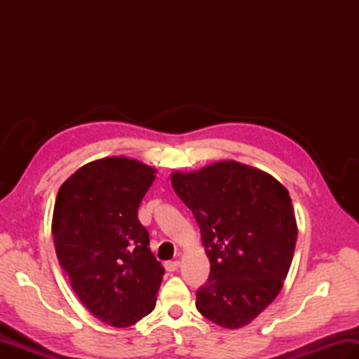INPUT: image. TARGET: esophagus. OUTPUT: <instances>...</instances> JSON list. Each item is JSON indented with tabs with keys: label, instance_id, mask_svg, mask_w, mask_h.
I'll use <instances>...</instances> for the list:
<instances>
[{
	"label": "esophagus",
	"instance_id": "1",
	"mask_svg": "<svg viewBox=\"0 0 359 359\" xmlns=\"http://www.w3.org/2000/svg\"><path fill=\"white\" fill-rule=\"evenodd\" d=\"M180 266V262L179 261H172V262H166L165 264V269L168 270V271H177V269Z\"/></svg>",
	"mask_w": 359,
	"mask_h": 359
}]
</instances>
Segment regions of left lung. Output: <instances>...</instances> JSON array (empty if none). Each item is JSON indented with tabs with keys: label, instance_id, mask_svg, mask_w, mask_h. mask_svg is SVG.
<instances>
[{
	"label": "left lung",
	"instance_id": "1",
	"mask_svg": "<svg viewBox=\"0 0 359 359\" xmlns=\"http://www.w3.org/2000/svg\"><path fill=\"white\" fill-rule=\"evenodd\" d=\"M171 184L193 211L210 259L196 307L224 329H241L276 299L292 265L297 225L287 188L236 160L174 171Z\"/></svg>",
	"mask_w": 359,
	"mask_h": 359
}]
</instances>
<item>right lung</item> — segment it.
I'll return each instance as SVG.
<instances>
[{
	"mask_svg": "<svg viewBox=\"0 0 359 359\" xmlns=\"http://www.w3.org/2000/svg\"><path fill=\"white\" fill-rule=\"evenodd\" d=\"M156 172L125 156L94 160L60 187L53 207V245L72 290L90 315L117 329L154 310L165 273L137 217Z\"/></svg>",
	"mask_w": 359,
	"mask_h": 359,
	"instance_id": "add662e5",
	"label": "right lung"
}]
</instances>
